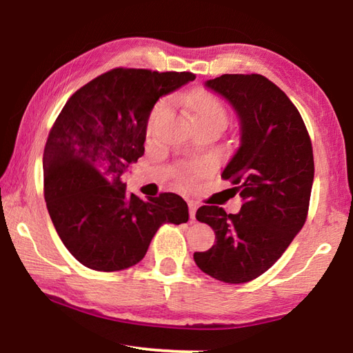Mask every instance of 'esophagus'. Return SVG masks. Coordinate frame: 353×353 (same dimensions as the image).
Returning <instances> with one entry per match:
<instances>
[{"label":"esophagus","instance_id":"1","mask_svg":"<svg viewBox=\"0 0 353 353\" xmlns=\"http://www.w3.org/2000/svg\"><path fill=\"white\" fill-rule=\"evenodd\" d=\"M188 208H190V219H196V210H198V204L194 201H188Z\"/></svg>","mask_w":353,"mask_h":353}]
</instances>
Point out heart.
I'll use <instances>...</instances> for the list:
<instances>
[{
    "mask_svg": "<svg viewBox=\"0 0 353 353\" xmlns=\"http://www.w3.org/2000/svg\"><path fill=\"white\" fill-rule=\"evenodd\" d=\"M168 103L170 101L163 98L154 105L151 117H149V121H148V134L152 132L155 118H157L159 113L168 105ZM191 110H193V117L196 121H219L225 126L227 123L225 107L223 103H221L219 98L214 97L212 93H202L201 97L191 104ZM204 171H205L204 163H188L182 166L181 172H179V177H181V181L183 183H191L194 179H198L201 174H204Z\"/></svg>",
    "mask_w": 353,
    "mask_h": 353,
    "instance_id": "obj_1",
    "label": "heart"
}]
</instances>
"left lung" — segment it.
<instances>
[{
  "label": "left lung",
  "instance_id": "8db88e82",
  "mask_svg": "<svg viewBox=\"0 0 353 353\" xmlns=\"http://www.w3.org/2000/svg\"><path fill=\"white\" fill-rule=\"evenodd\" d=\"M240 118V148L221 177L243 198L241 210L202 205L196 219L216 243L194 252L202 272L225 283H246L276 263L305 224L314 160L305 123L276 83L261 74H223L205 82Z\"/></svg>",
  "mask_w": 353,
  "mask_h": 353
}]
</instances>
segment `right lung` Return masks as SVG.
Instances as JSON below:
<instances>
[{"label":"right lung","mask_w":353,"mask_h":353,"mask_svg":"<svg viewBox=\"0 0 353 353\" xmlns=\"http://www.w3.org/2000/svg\"><path fill=\"white\" fill-rule=\"evenodd\" d=\"M196 76L188 71L113 68L63 105L43 151V191L52 224L71 255L94 271H121L146 255L165 223L188 221L181 196L140 199L123 174L145 154L151 110Z\"/></svg>","instance_id":"1"}]
</instances>
